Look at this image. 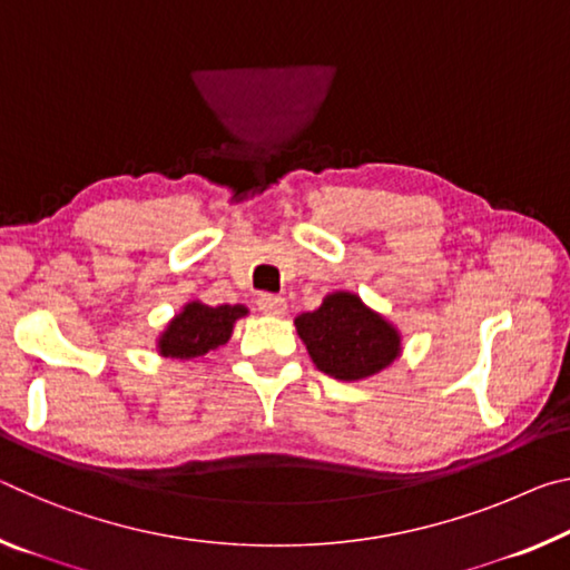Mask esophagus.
Masks as SVG:
<instances>
[{"instance_id": "esophagus-1", "label": "esophagus", "mask_w": 570, "mask_h": 570, "mask_svg": "<svg viewBox=\"0 0 570 570\" xmlns=\"http://www.w3.org/2000/svg\"><path fill=\"white\" fill-rule=\"evenodd\" d=\"M256 304H258L261 312L271 314V317H278V314L286 312V299H284V296H278V294H258Z\"/></svg>"}]
</instances>
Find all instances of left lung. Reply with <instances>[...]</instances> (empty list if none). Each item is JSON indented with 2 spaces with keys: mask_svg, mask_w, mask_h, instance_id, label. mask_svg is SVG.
Wrapping results in <instances>:
<instances>
[{
  "mask_svg": "<svg viewBox=\"0 0 570 570\" xmlns=\"http://www.w3.org/2000/svg\"><path fill=\"white\" fill-rule=\"evenodd\" d=\"M294 324L314 365L337 381L381 373L401 352L399 330L350 292L324 296L320 309L299 314Z\"/></svg>",
  "mask_w": 570,
  "mask_h": 570,
  "instance_id": "obj_1",
  "label": "left lung"
}]
</instances>
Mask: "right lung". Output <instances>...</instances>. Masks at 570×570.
I'll return each mask as SVG.
<instances>
[{
  "label": "right lung",
  "instance_id": "1",
  "mask_svg": "<svg viewBox=\"0 0 570 570\" xmlns=\"http://www.w3.org/2000/svg\"><path fill=\"white\" fill-rule=\"evenodd\" d=\"M248 309L240 304L207 306L200 302L185 304V309L167 324L159 337V355L193 360L205 357L230 340L233 324L246 317Z\"/></svg>",
  "mask_w": 570,
  "mask_h": 570
}]
</instances>
